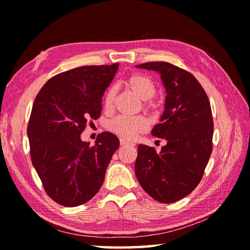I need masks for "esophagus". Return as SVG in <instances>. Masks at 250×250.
I'll return each mask as SVG.
<instances>
[{"label":"esophagus","mask_w":250,"mask_h":250,"mask_svg":"<svg viewBox=\"0 0 250 250\" xmlns=\"http://www.w3.org/2000/svg\"><path fill=\"white\" fill-rule=\"evenodd\" d=\"M120 145L121 146H133L134 144L132 142H129L125 139H120Z\"/></svg>","instance_id":"1"}]
</instances>
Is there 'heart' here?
<instances>
[{
	"mask_svg": "<svg viewBox=\"0 0 250 250\" xmlns=\"http://www.w3.org/2000/svg\"><path fill=\"white\" fill-rule=\"evenodd\" d=\"M125 83L126 87L132 90L135 95H137L141 100L147 101L156 94L157 88L150 77L141 73L131 74L130 76L125 78ZM116 100V90L114 88H109L104 95V108L110 111L114 108ZM146 108H152V103H146ZM149 126V121L145 116H136V117H125V116H117L115 118L109 120L107 124V129L111 133L120 136L121 139L132 140L134 137L147 131Z\"/></svg>",
	"mask_w": 250,
	"mask_h": 250,
	"instance_id": "obj_1",
	"label": "heart"
}]
</instances>
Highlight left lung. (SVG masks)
<instances>
[{
    "instance_id": "8db88e82",
    "label": "left lung",
    "mask_w": 250,
    "mask_h": 250,
    "mask_svg": "<svg viewBox=\"0 0 250 250\" xmlns=\"http://www.w3.org/2000/svg\"><path fill=\"white\" fill-rule=\"evenodd\" d=\"M161 74L167 89L161 124L151 134L167 143L157 153L139 145L136 177L146 192L161 203L187 196L201 182L213 151L214 121L208 97L190 72L167 62L136 65Z\"/></svg>"
}]
</instances>
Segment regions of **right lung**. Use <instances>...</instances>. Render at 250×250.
Instances as JSON below:
<instances>
[{
    "instance_id": "obj_1",
    "label": "right lung",
    "mask_w": 250,
    "mask_h": 250,
    "mask_svg": "<svg viewBox=\"0 0 250 250\" xmlns=\"http://www.w3.org/2000/svg\"><path fill=\"white\" fill-rule=\"evenodd\" d=\"M118 66L86 65L57 74L34 100L28 125L31 160L45 192L58 204H84L104 182L118 137L103 132L91 146L81 134L101 116L102 97Z\"/></svg>"
}]
</instances>
